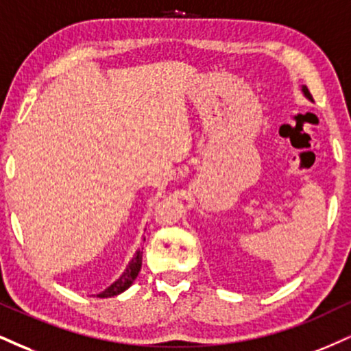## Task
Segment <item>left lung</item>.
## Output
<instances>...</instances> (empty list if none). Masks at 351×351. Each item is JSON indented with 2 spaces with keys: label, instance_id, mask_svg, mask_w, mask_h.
<instances>
[{
  "label": "left lung",
  "instance_id": "obj_1",
  "mask_svg": "<svg viewBox=\"0 0 351 351\" xmlns=\"http://www.w3.org/2000/svg\"><path fill=\"white\" fill-rule=\"evenodd\" d=\"M302 93H304V96H306L307 99H311V101H312V96H311L309 90H307V86H302Z\"/></svg>",
  "mask_w": 351,
  "mask_h": 351
}]
</instances>
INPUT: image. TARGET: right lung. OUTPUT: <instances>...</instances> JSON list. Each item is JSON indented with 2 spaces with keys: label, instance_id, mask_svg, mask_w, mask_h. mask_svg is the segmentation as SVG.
<instances>
[{
  "label": "right lung",
  "instance_id": "add662e5",
  "mask_svg": "<svg viewBox=\"0 0 351 351\" xmlns=\"http://www.w3.org/2000/svg\"><path fill=\"white\" fill-rule=\"evenodd\" d=\"M145 240V239H143ZM142 250L143 248H138L137 252H135L134 258L129 261V265L125 267L124 273L121 274L119 278H117L116 281L112 282L109 288H106L103 291V293L96 294V298H112V296H117V294L124 293L125 289H129L130 286H132V282L135 281V278L138 276V271H141V267H142Z\"/></svg>",
  "mask_w": 351,
  "mask_h": 351
}]
</instances>
